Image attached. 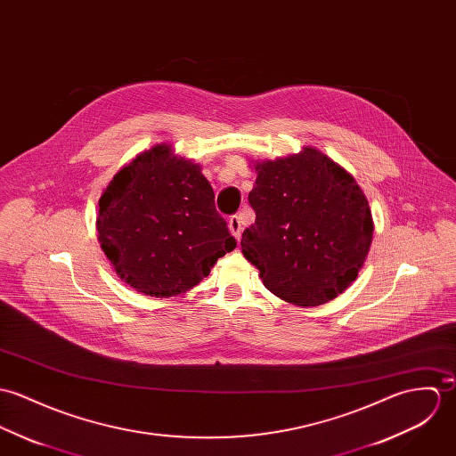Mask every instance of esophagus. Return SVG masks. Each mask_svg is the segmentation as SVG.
I'll return each instance as SVG.
<instances>
[{
	"instance_id": "obj_1",
	"label": "esophagus",
	"mask_w": 456,
	"mask_h": 456,
	"mask_svg": "<svg viewBox=\"0 0 456 456\" xmlns=\"http://www.w3.org/2000/svg\"><path fill=\"white\" fill-rule=\"evenodd\" d=\"M229 231L232 232V236L240 241L241 240V231H243V227H241V218L238 216V215H232L231 218H229Z\"/></svg>"
}]
</instances>
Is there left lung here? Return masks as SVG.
<instances>
[{
	"label": "left lung",
	"mask_w": 456,
	"mask_h": 456,
	"mask_svg": "<svg viewBox=\"0 0 456 456\" xmlns=\"http://www.w3.org/2000/svg\"><path fill=\"white\" fill-rule=\"evenodd\" d=\"M248 194L255 224L241 248L269 292L296 305L343 294L367 256L372 216L352 175L327 155L303 152L256 164Z\"/></svg>",
	"instance_id": "8db88e82"
}]
</instances>
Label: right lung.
Listing matches in <instances>:
<instances>
[{"label":"right lung","instance_id":"add662e5","mask_svg":"<svg viewBox=\"0 0 456 456\" xmlns=\"http://www.w3.org/2000/svg\"><path fill=\"white\" fill-rule=\"evenodd\" d=\"M98 232L117 274L153 297L183 294L236 248L198 164L157 145L108 183Z\"/></svg>","mask_w":456,"mask_h":456}]
</instances>
